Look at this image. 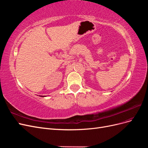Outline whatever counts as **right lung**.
Wrapping results in <instances>:
<instances>
[{
  "label": "right lung",
  "mask_w": 148,
  "mask_h": 148,
  "mask_svg": "<svg viewBox=\"0 0 148 148\" xmlns=\"http://www.w3.org/2000/svg\"><path fill=\"white\" fill-rule=\"evenodd\" d=\"M43 97H44V96H43Z\"/></svg>",
  "instance_id": "obj_1"
}]
</instances>
